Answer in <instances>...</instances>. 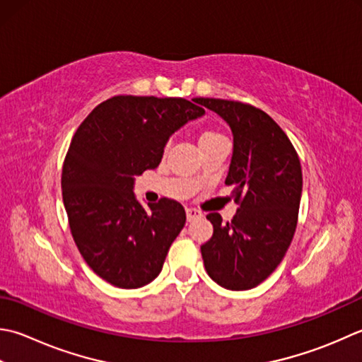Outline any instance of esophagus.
Segmentation results:
<instances>
[{
    "instance_id": "1",
    "label": "esophagus",
    "mask_w": 362,
    "mask_h": 362,
    "mask_svg": "<svg viewBox=\"0 0 362 362\" xmlns=\"http://www.w3.org/2000/svg\"><path fill=\"white\" fill-rule=\"evenodd\" d=\"M202 216V214L199 210H196V209H187V218H188V221H193V219H196V218H201Z\"/></svg>"
}]
</instances>
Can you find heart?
Returning a JSON list of instances; mask_svg holds the SVG:
<instances>
[{"mask_svg":"<svg viewBox=\"0 0 362 362\" xmlns=\"http://www.w3.org/2000/svg\"><path fill=\"white\" fill-rule=\"evenodd\" d=\"M218 139H224L221 133H218L215 130H205L204 133H201V136H199V146L211 143V141H218Z\"/></svg>","mask_w":362,"mask_h":362,"instance_id":"obj_1","label":"heart"}]
</instances>
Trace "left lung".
I'll return each mask as SVG.
<instances>
[{"label":"left lung","mask_w":362,"mask_h":362,"mask_svg":"<svg viewBox=\"0 0 362 362\" xmlns=\"http://www.w3.org/2000/svg\"><path fill=\"white\" fill-rule=\"evenodd\" d=\"M229 124L233 152L226 185L240 205L230 223L209 214L214 235L201 246L204 267L216 284L250 290L264 282L284 259L298 221L303 174L287 134L256 106L197 98Z\"/></svg>","instance_id":"left-lung-1"}]
</instances>
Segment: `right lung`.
<instances>
[{"mask_svg": "<svg viewBox=\"0 0 362 362\" xmlns=\"http://www.w3.org/2000/svg\"><path fill=\"white\" fill-rule=\"evenodd\" d=\"M204 112L197 98L116 95L75 132L62 166L64 207L83 259L115 287L157 278L185 226L177 201L163 197L144 209L133 193L134 175L157 168L169 136Z\"/></svg>", "mask_w": 362, "mask_h": 362, "instance_id": "right-lung-1", "label": "right lung"}]
</instances>
